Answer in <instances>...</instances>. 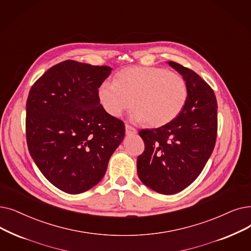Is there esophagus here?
<instances>
[{
  "mask_svg": "<svg viewBox=\"0 0 251 251\" xmlns=\"http://www.w3.org/2000/svg\"><path fill=\"white\" fill-rule=\"evenodd\" d=\"M125 129H126V134L127 135H133V134H136V129L132 126H130L129 124H126L125 125Z\"/></svg>",
  "mask_w": 251,
  "mask_h": 251,
  "instance_id": "obj_1",
  "label": "esophagus"
}]
</instances>
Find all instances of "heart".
Masks as SVG:
<instances>
[{
	"mask_svg": "<svg viewBox=\"0 0 251 251\" xmlns=\"http://www.w3.org/2000/svg\"><path fill=\"white\" fill-rule=\"evenodd\" d=\"M100 101L115 118L133 105L132 119L160 127L173 121L187 102L188 86L180 75L164 68L132 67L104 80L99 87Z\"/></svg>",
	"mask_w": 251,
	"mask_h": 251,
	"instance_id": "1",
	"label": "heart"
}]
</instances>
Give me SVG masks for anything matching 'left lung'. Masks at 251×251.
Segmentation results:
<instances>
[{
  "label": "left lung",
  "mask_w": 251,
  "mask_h": 251,
  "mask_svg": "<svg viewBox=\"0 0 251 251\" xmlns=\"http://www.w3.org/2000/svg\"><path fill=\"white\" fill-rule=\"evenodd\" d=\"M188 86V100L180 114L156 129L140 130L145 151L137 158L139 179L160 194L172 195L199 176L212 154L217 134V102L198 74L168 61Z\"/></svg>",
  "instance_id": "8db88e82"
}]
</instances>
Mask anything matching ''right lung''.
<instances>
[{"label":"right lung","instance_id":"1","mask_svg":"<svg viewBox=\"0 0 251 251\" xmlns=\"http://www.w3.org/2000/svg\"><path fill=\"white\" fill-rule=\"evenodd\" d=\"M111 71L106 65L65 60L29 90V154L43 176L62 192L80 194L99 183L124 138L123 121L104 111L97 94Z\"/></svg>","mask_w":251,"mask_h":251}]
</instances>
